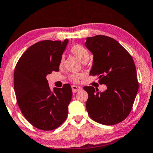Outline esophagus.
I'll use <instances>...</instances> for the list:
<instances>
[{
	"instance_id": "34e87169",
	"label": "esophagus",
	"mask_w": 153,
	"mask_h": 153,
	"mask_svg": "<svg viewBox=\"0 0 153 153\" xmlns=\"http://www.w3.org/2000/svg\"><path fill=\"white\" fill-rule=\"evenodd\" d=\"M72 90L73 93H76L77 92L80 91V90H82V88L80 87V86H77V85H72Z\"/></svg>"
}]
</instances>
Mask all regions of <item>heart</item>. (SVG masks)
Returning <instances> with one entry per match:
<instances>
[{
  "instance_id": "heart-1",
  "label": "heart",
  "mask_w": 153,
  "mask_h": 153,
  "mask_svg": "<svg viewBox=\"0 0 153 153\" xmlns=\"http://www.w3.org/2000/svg\"><path fill=\"white\" fill-rule=\"evenodd\" d=\"M70 52L76 56L77 59L82 63H85L86 61H88L90 58V53L88 50L84 48L83 46L81 45H73L70 49ZM64 64V58L62 57L60 61V66H63ZM81 76L80 74H72L70 76V79L72 82H78L79 78Z\"/></svg>"
}]
</instances>
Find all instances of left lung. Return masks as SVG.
<instances>
[{"label": "left lung", "instance_id": "8db88e82", "mask_svg": "<svg viewBox=\"0 0 153 153\" xmlns=\"http://www.w3.org/2000/svg\"><path fill=\"white\" fill-rule=\"evenodd\" d=\"M85 45L94 55L90 75L99 77L107 90L99 92L85 86L88 99L86 109L90 118L103 125L119 123L129 115L139 83L135 64L129 52L116 40L103 35L87 38Z\"/></svg>", "mask_w": 153, "mask_h": 153}]
</instances>
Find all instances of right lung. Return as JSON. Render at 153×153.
Listing matches in <instances>:
<instances>
[{
	"instance_id": "1",
	"label": "right lung",
	"mask_w": 153,
	"mask_h": 153,
	"mask_svg": "<svg viewBox=\"0 0 153 153\" xmlns=\"http://www.w3.org/2000/svg\"><path fill=\"white\" fill-rule=\"evenodd\" d=\"M68 40L39 41L30 46L18 61L14 74L17 103L25 118L35 128L52 130L68 117L72 96L71 86L51 92L48 74L59 71L62 54Z\"/></svg>"
}]
</instances>
